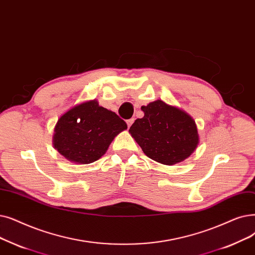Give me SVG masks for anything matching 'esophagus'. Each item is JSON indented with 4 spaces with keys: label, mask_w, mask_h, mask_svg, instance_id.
I'll return each mask as SVG.
<instances>
[{
    "label": "esophagus",
    "mask_w": 255,
    "mask_h": 255,
    "mask_svg": "<svg viewBox=\"0 0 255 255\" xmlns=\"http://www.w3.org/2000/svg\"><path fill=\"white\" fill-rule=\"evenodd\" d=\"M134 122V119H130V120H127V125H128V128H130V126L133 124Z\"/></svg>",
    "instance_id": "34e87169"
}]
</instances>
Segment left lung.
Instances as JSON below:
<instances>
[{"label":"left lung","instance_id":"8db88e82","mask_svg":"<svg viewBox=\"0 0 255 255\" xmlns=\"http://www.w3.org/2000/svg\"><path fill=\"white\" fill-rule=\"evenodd\" d=\"M141 110L145 116L135 120L129 133L149 158L172 165L195 151L199 135L190 115L161 100L141 106Z\"/></svg>","mask_w":255,"mask_h":255}]
</instances>
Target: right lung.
Returning a JSON list of instances; mask_svg holds the SVG:
<instances>
[{
	"label": "right lung",
	"instance_id": "right-lung-1",
	"mask_svg": "<svg viewBox=\"0 0 255 255\" xmlns=\"http://www.w3.org/2000/svg\"><path fill=\"white\" fill-rule=\"evenodd\" d=\"M127 124L97 100L83 102L60 117L54 129L53 146L66 159L87 164L101 158Z\"/></svg>",
	"mask_w": 255,
	"mask_h": 255
}]
</instances>
